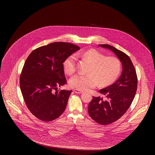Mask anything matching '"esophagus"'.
Here are the masks:
<instances>
[{"instance_id": "1", "label": "esophagus", "mask_w": 155, "mask_h": 155, "mask_svg": "<svg viewBox=\"0 0 155 155\" xmlns=\"http://www.w3.org/2000/svg\"><path fill=\"white\" fill-rule=\"evenodd\" d=\"M74 91L75 93H77V94H81L83 92L81 91H79V90H77V89H74Z\"/></svg>"}]
</instances>
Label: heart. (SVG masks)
Instances as JSON below:
<instances>
[{"label":"heart","instance_id":"heart-1","mask_svg":"<svg viewBox=\"0 0 155 155\" xmlns=\"http://www.w3.org/2000/svg\"><path fill=\"white\" fill-rule=\"evenodd\" d=\"M91 64L89 74H77L70 78V85L73 88L84 91L94 88L98 84L106 87L113 83L120 74L121 64L118 59L113 56H105L103 53L95 49L71 55L64 61L63 67L65 72L72 75L77 70V58Z\"/></svg>","mask_w":155,"mask_h":155}]
</instances>
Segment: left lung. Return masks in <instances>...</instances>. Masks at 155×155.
Here are the masks:
<instances>
[{
  "label": "left lung",
  "instance_id": "left-lung-1",
  "mask_svg": "<svg viewBox=\"0 0 155 155\" xmlns=\"http://www.w3.org/2000/svg\"><path fill=\"white\" fill-rule=\"evenodd\" d=\"M99 46L114 53L123 66L118 80L110 86L99 90L107 99L104 101L100 96H93L89 104L90 117L101 125H107L120 118L131 106L137 92L138 78L133 63L125 53L109 45Z\"/></svg>",
  "mask_w": 155,
  "mask_h": 155
}]
</instances>
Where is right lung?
Instances as JSON below:
<instances>
[{
	"instance_id": "obj_1",
	"label": "right lung",
	"mask_w": 155,
	"mask_h": 155,
	"mask_svg": "<svg viewBox=\"0 0 155 155\" xmlns=\"http://www.w3.org/2000/svg\"><path fill=\"white\" fill-rule=\"evenodd\" d=\"M80 49L69 42H57L37 48L27 58L20 89L28 109L38 119L51 121L64 112L72 91L58 90L67 83L63 63Z\"/></svg>"
}]
</instances>
